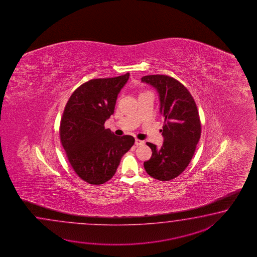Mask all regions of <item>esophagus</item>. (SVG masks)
Instances as JSON below:
<instances>
[{
	"mask_svg": "<svg viewBox=\"0 0 257 257\" xmlns=\"http://www.w3.org/2000/svg\"><path fill=\"white\" fill-rule=\"evenodd\" d=\"M135 144H136L137 146H141V145H143V144H144V142H143V141H141V140H138V139H136V140H135Z\"/></svg>",
	"mask_w": 257,
	"mask_h": 257,
	"instance_id": "obj_1",
	"label": "esophagus"
}]
</instances>
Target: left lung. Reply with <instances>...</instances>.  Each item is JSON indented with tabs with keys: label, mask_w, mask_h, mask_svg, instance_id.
Wrapping results in <instances>:
<instances>
[{
	"label": "left lung",
	"mask_w": 257,
	"mask_h": 257,
	"mask_svg": "<svg viewBox=\"0 0 257 257\" xmlns=\"http://www.w3.org/2000/svg\"><path fill=\"white\" fill-rule=\"evenodd\" d=\"M157 90L160 112L164 118L163 146L147 142L152 157L144 162L148 175L160 181H170L181 175L191 161L201 135V123L191 93L180 82L167 75L142 78Z\"/></svg>",
	"instance_id": "8db88e82"
}]
</instances>
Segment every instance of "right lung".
<instances>
[{"instance_id":"obj_1","label":"right lung","mask_w":257,"mask_h":257,"mask_svg":"<svg viewBox=\"0 0 257 257\" xmlns=\"http://www.w3.org/2000/svg\"><path fill=\"white\" fill-rule=\"evenodd\" d=\"M128 78L127 72L90 80L77 88L66 104L60 120V142L72 169L88 184L101 185L110 180L122 156L135 142L132 136H115L104 128Z\"/></svg>"}]
</instances>
